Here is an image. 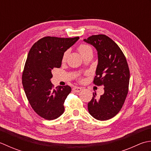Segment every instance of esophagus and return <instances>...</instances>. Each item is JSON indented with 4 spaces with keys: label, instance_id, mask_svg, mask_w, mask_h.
<instances>
[{
    "label": "esophagus",
    "instance_id": "34e87169",
    "mask_svg": "<svg viewBox=\"0 0 151 151\" xmlns=\"http://www.w3.org/2000/svg\"><path fill=\"white\" fill-rule=\"evenodd\" d=\"M81 90H82V88L81 87H75L73 88V91L76 92V93H79V92Z\"/></svg>",
    "mask_w": 151,
    "mask_h": 151
}]
</instances>
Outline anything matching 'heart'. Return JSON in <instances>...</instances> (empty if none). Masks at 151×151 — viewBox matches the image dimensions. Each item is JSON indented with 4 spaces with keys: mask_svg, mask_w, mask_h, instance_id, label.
I'll return each instance as SVG.
<instances>
[{
    "mask_svg": "<svg viewBox=\"0 0 151 151\" xmlns=\"http://www.w3.org/2000/svg\"><path fill=\"white\" fill-rule=\"evenodd\" d=\"M78 51L80 55H81L83 57H84L85 55H87V54L89 53H93V49L88 45L86 44H81L79 47H78ZM68 51H66L64 52V53L63 54L62 60L63 62H65L67 59V57L68 56Z\"/></svg>",
    "mask_w": 151,
    "mask_h": 151,
    "instance_id": "b5f03b06",
    "label": "heart"
}]
</instances>
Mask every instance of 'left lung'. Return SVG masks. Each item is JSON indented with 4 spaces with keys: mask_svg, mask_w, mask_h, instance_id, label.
Listing matches in <instances>:
<instances>
[{
    "mask_svg": "<svg viewBox=\"0 0 151 151\" xmlns=\"http://www.w3.org/2000/svg\"><path fill=\"white\" fill-rule=\"evenodd\" d=\"M83 41L92 45L98 54V65L94 83L103 85L100 97L93 93L88 110L98 121L113 118L121 109L128 92L130 70L127 59L118 45L104 35H93Z\"/></svg>",
    "mask_w": 151,
    "mask_h": 151,
    "instance_id": "1",
    "label": "left lung"
}]
</instances>
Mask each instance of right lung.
Here are the masks:
<instances>
[{"label":"right lung","mask_w":151,"mask_h":151,"mask_svg":"<svg viewBox=\"0 0 151 151\" xmlns=\"http://www.w3.org/2000/svg\"><path fill=\"white\" fill-rule=\"evenodd\" d=\"M79 39L44 37L29 52L22 76L23 88L34 111L46 120L59 117L64 111L63 104L72 88L68 85L54 88L51 72L61 66L64 52Z\"/></svg>","instance_id":"add662e5"}]
</instances>
